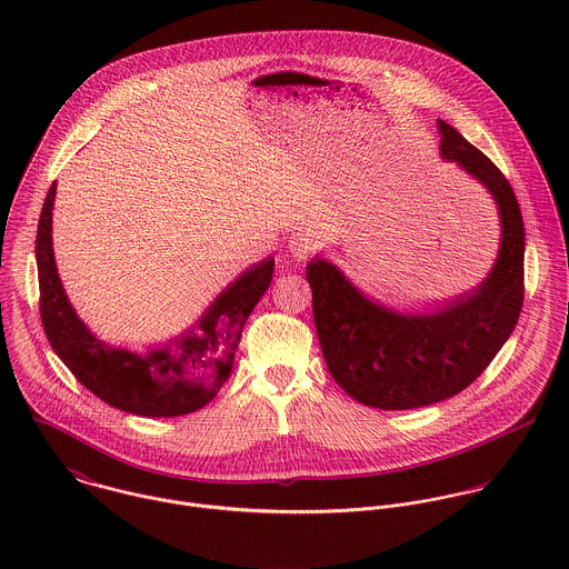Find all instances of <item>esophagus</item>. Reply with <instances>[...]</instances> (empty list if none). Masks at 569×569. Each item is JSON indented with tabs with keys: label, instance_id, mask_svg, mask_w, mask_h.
Masks as SVG:
<instances>
[{
	"label": "esophagus",
	"instance_id": "obj_1",
	"mask_svg": "<svg viewBox=\"0 0 569 569\" xmlns=\"http://www.w3.org/2000/svg\"><path fill=\"white\" fill-rule=\"evenodd\" d=\"M289 249H291V253H293L298 260H307L309 256H313V253L320 249V243H318L316 239L307 237V234H296V237H291V241H289Z\"/></svg>",
	"mask_w": 569,
	"mask_h": 569
}]
</instances>
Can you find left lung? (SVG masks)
Here are the masks:
<instances>
[{
	"label": "left lung",
	"mask_w": 569,
	"mask_h": 569,
	"mask_svg": "<svg viewBox=\"0 0 569 569\" xmlns=\"http://www.w3.org/2000/svg\"><path fill=\"white\" fill-rule=\"evenodd\" d=\"M438 127L442 158L478 179L499 208V258L478 291L431 316L381 309L330 262H309L313 320L328 372L363 406L413 409L456 397L487 370L521 313L526 237L512 186L451 124L440 120Z\"/></svg>",
	"instance_id": "8db88e82"
}]
</instances>
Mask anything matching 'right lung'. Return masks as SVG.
Segmentation results:
<instances>
[{
	"instance_id": "right-lung-1",
	"label": "right lung",
	"mask_w": 569,
	"mask_h": 569,
	"mask_svg": "<svg viewBox=\"0 0 569 569\" xmlns=\"http://www.w3.org/2000/svg\"><path fill=\"white\" fill-rule=\"evenodd\" d=\"M50 186L37 228L39 313L46 337L82 386L107 406L136 416H183L210 403L232 372L244 320L271 284L273 260H262L223 291L190 330L172 346L136 355L96 339L77 318L61 287L52 253Z\"/></svg>"
}]
</instances>
